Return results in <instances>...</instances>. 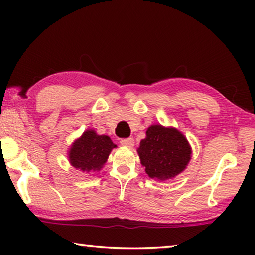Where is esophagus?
Masks as SVG:
<instances>
[{"mask_svg":"<svg viewBox=\"0 0 255 255\" xmlns=\"http://www.w3.org/2000/svg\"><path fill=\"white\" fill-rule=\"evenodd\" d=\"M120 144L125 146V147L130 148V147H132L133 145H135V140H133L132 138H125V139L120 140Z\"/></svg>","mask_w":255,"mask_h":255,"instance_id":"34e87169","label":"esophagus"}]
</instances>
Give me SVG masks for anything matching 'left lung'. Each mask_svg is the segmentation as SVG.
Wrapping results in <instances>:
<instances>
[{
  "instance_id": "8db88e82",
  "label": "left lung",
  "mask_w": 255,
  "mask_h": 255,
  "mask_svg": "<svg viewBox=\"0 0 255 255\" xmlns=\"http://www.w3.org/2000/svg\"><path fill=\"white\" fill-rule=\"evenodd\" d=\"M140 164L150 179L166 181L187 169L192 149L182 132L174 127L150 125L137 148Z\"/></svg>"
}]
</instances>
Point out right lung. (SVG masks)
<instances>
[{
	"mask_svg": "<svg viewBox=\"0 0 255 255\" xmlns=\"http://www.w3.org/2000/svg\"><path fill=\"white\" fill-rule=\"evenodd\" d=\"M117 147L109 136L98 135L93 129L85 130L68 149V162L75 170L93 175L102 170L111 150Z\"/></svg>",
	"mask_w": 255,
	"mask_h": 255,
	"instance_id": "obj_1",
	"label": "right lung"
}]
</instances>
